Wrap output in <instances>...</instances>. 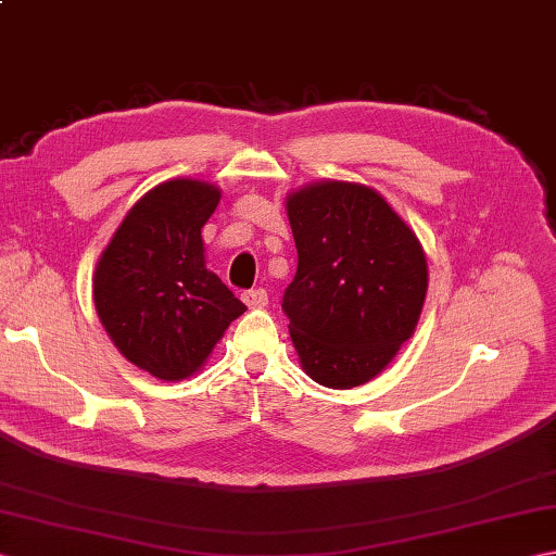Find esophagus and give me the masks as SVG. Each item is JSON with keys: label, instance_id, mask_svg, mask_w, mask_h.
<instances>
[{"label": "esophagus", "instance_id": "34e87169", "mask_svg": "<svg viewBox=\"0 0 556 556\" xmlns=\"http://www.w3.org/2000/svg\"><path fill=\"white\" fill-rule=\"evenodd\" d=\"M243 301H245L248 308H265V305H267V291L265 289L243 291Z\"/></svg>", "mask_w": 556, "mask_h": 556}]
</instances>
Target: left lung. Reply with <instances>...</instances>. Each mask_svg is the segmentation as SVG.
<instances>
[{
	"instance_id": "obj_1",
	"label": "left lung",
	"mask_w": 556,
	"mask_h": 556,
	"mask_svg": "<svg viewBox=\"0 0 556 556\" xmlns=\"http://www.w3.org/2000/svg\"><path fill=\"white\" fill-rule=\"evenodd\" d=\"M287 212L299 267L281 311L303 370L329 389L370 382L418 325L428 291L420 241L361 184H313L289 195Z\"/></svg>"
}]
</instances>
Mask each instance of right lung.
<instances>
[{
    "instance_id": "add662e5",
    "label": "right lung",
    "mask_w": 556,
    "mask_h": 556,
    "mask_svg": "<svg viewBox=\"0 0 556 556\" xmlns=\"http://www.w3.org/2000/svg\"><path fill=\"white\" fill-rule=\"evenodd\" d=\"M219 188L174 179L152 188L104 248L92 299L124 356L157 380H184L205 363L245 305L205 267L200 229Z\"/></svg>"
}]
</instances>
